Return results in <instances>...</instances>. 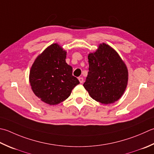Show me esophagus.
<instances>
[{"label": "esophagus", "instance_id": "1", "mask_svg": "<svg viewBox=\"0 0 154 154\" xmlns=\"http://www.w3.org/2000/svg\"><path fill=\"white\" fill-rule=\"evenodd\" d=\"M78 79H79V82H80L81 83H83L84 79H83V77H79V78H78Z\"/></svg>", "mask_w": 154, "mask_h": 154}]
</instances>
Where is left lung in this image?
<instances>
[{"label":"left lung","mask_w":154,"mask_h":154,"mask_svg":"<svg viewBox=\"0 0 154 154\" xmlns=\"http://www.w3.org/2000/svg\"><path fill=\"white\" fill-rule=\"evenodd\" d=\"M89 72L83 87L90 96L103 104H111L122 97L128 81L126 65L109 45L100 44L88 56Z\"/></svg>","instance_id":"8db88e82"}]
</instances>
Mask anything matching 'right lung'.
<instances>
[{
	"label": "right lung",
	"instance_id": "add662e5",
	"mask_svg": "<svg viewBox=\"0 0 154 154\" xmlns=\"http://www.w3.org/2000/svg\"><path fill=\"white\" fill-rule=\"evenodd\" d=\"M67 52L57 43L47 47L37 57L30 71L32 91L45 103L57 105L71 95L79 83L73 76V68L65 61Z\"/></svg>",
	"mask_w": 154,
	"mask_h": 154
}]
</instances>
